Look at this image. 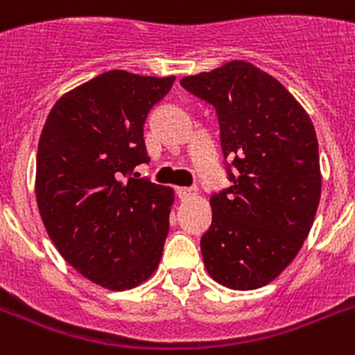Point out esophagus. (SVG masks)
Masks as SVG:
<instances>
[{
	"mask_svg": "<svg viewBox=\"0 0 355 355\" xmlns=\"http://www.w3.org/2000/svg\"><path fill=\"white\" fill-rule=\"evenodd\" d=\"M177 195H178V199L188 200L197 195V189L195 188H177Z\"/></svg>",
	"mask_w": 355,
	"mask_h": 355,
	"instance_id": "1",
	"label": "esophagus"
}]
</instances>
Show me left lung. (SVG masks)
Here are the masks:
<instances>
[{"mask_svg":"<svg viewBox=\"0 0 355 355\" xmlns=\"http://www.w3.org/2000/svg\"><path fill=\"white\" fill-rule=\"evenodd\" d=\"M182 88L216 108L232 186L211 195L200 237L208 275L248 291L272 282L308 237L320 199L319 141L298 101L250 62L189 75Z\"/></svg>","mask_w":355,"mask_h":355,"instance_id":"left-lung-1","label":"left lung"}]
</instances>
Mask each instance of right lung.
<instances>
[{
	"instance_id": "1",
	"label": "right lung",
	"mask_w": 355,
	"mask_h": 355,
	"mask_svg": "<svg viewBox=\"0 0 355 355\" xmlns=\"http://www.w3.org/2000/svg\"><path fill=\"white\" fill-rule=\"evenodd\" d=\"M173 83L110 69L60 97L42 128V221L62 258L110 291L136 287L160 263L173 191L132 173L150 160L145 119Z\"/></svg>"
}]
</instances>
